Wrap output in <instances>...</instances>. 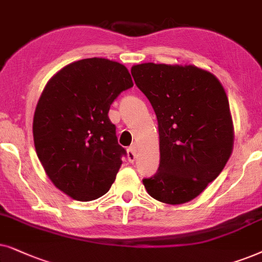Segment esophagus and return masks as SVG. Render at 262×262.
Wrapping results in <instances>:
<instances>
[{
    "label": "esophagus",
    "instance_id": "esophagus-1",
    "mask_svg": "<svg viewBox=\"0 0 262 262\" xmlns=\"http://www.w3.org/2000/svg\"><path fill=\"white\" fill-rule=\"evenodd\" d=\"M127 157H128V162L129 163H134L135 160H137V149H135L134 146H132V147L128 148V153H127Z\"/></svg>",
    "mask_w": 262,
    "mask_h": 262
}]
</instances>
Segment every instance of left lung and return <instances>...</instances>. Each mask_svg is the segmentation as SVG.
I'll use <instances>...</instances> for the list:
<instances>
[{
    "label": "left lung",
    "mask_w": 262,
    "mask_h": 262,
    "mask_svg": "<svg viewBox=\"0 0 262 262\" xmlns=\"http://www.w3.org/2000/svg\"><path fill=\"white\" fill-rule=\"evenodd\" d=\"M158 120V171L142 183L153 199L180 205L217 179L232 153L233 124L224 87L195 66L132 67Z\"/></svg>",
    "instance_id": "8db88e82"
}]
</instances>
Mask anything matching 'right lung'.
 <instances>
[{"label":"right lung","instance_id":"1","mask_svg":"<svg viewBox=\"0 0 262 262\" xmlns=\"http://www.w3.org/2000/svg\"><path fill=\"white\" fill-rule=\"evenodd\" d=\"M133 87L128 69L106 58L66 66L45 86L33 117L38 158L51 182L78 201L107 193L125 149L107 113Z\"/></svg>","mask_w":262,"mask_h":262}]
</instances>
